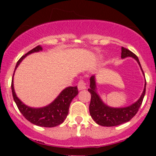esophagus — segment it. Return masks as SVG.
Masks as SVG:
<instances>
[{
	"label": "esophagus",
	"mask_w": 156,
	"mask_h": 156,
	"mask_svg": "<svg viewBox=\"0 0 156 156\" xmlns=\"http://www.w3.org/2000/svg\"><path fill=\"white\" fill-rule=\"evenodd\" d=\"M78 90H85L86 88H87L86 83L84 82L83 80H81V81H79V82H78Z\"/></svg>",
	"instance_id": "obj_1"
}]
</instances>
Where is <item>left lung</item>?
<instances>
[{
	"mask_svg": "<svg viewBox=\"0 0 156 156\" xmlns=\"http://www.w3.org/2000/svg\"><path fill=\"white\" fill-rule=\"evenodd\" d=\"M126 57H133L136 59V62L140 66L141 70L143 71L140 63L139 59L137 56L132 53L130 50L127 49L122 48V58L125 59ZM145 76V75H144ZM146 81V79H145ZM90 88L88 91L90 93L91 100L89 106L90 114L91 118L94 119V122L99 125L105 127H113L117 125H122L125 122H129L135 115L137 113L138 110L140 107L143 103V100L144 98L146 93V81L145 82L144 91L141 94L139 100L130 106L123 108H113L108 106L102 101L101 98L97 92V86H96V81L94 75L90 77Z\"/></svg>",
	"mask_w": 156,
	"mask_h": 156,
	"instance_id": "8db88e82",
	"label": "left lung"
}]
</instances>
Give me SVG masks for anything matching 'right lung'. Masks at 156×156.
<instances>
[{"label": "right lung", "mask_w": 156, "mask_h": 156, "mask_svg": "<svg viewBox=\"0 0 156 156\" xmlns=\"http://www.w3.org/2000/svg\"><path fill=\"white\" fill-rule=\"evenodd\" d=\"M41 50H42V48L38 45L22 56L16 65L15 70L27 55ZM11 89L14 101L22 115L31 123L37 126L45 127H56L64 122L69 114V108L71 102L78 94L77 86L68 87L65 88L55 99L54 101L52 102L48 106L42 108H31L25 105L16 95L13 87V76L11 83Z\"/></svg>", "instance_id": "right-lung-1"}]
</instances>
